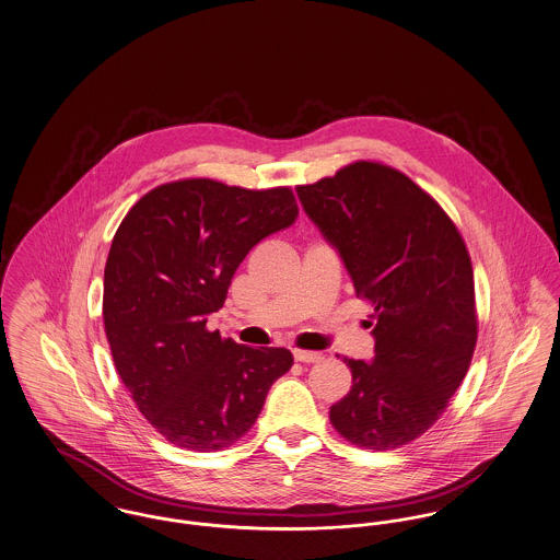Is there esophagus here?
I'll use <instances>...</instances> for the list:
<instances>
[{"label":"esophagus","mask_w":560,"mask_h":560,"mask_svg":"<svg viewBox=\"0 0 560 560\" xmlns=\"http://www.w3.org/2000/svg\"><path fill=\"white\" fill-rule=\"evenodd\" d=\"M293 359L300 363H319L323 361V354L313 350H293Z\"/></svg>","instance_id":"obj_1"}]
</instances>
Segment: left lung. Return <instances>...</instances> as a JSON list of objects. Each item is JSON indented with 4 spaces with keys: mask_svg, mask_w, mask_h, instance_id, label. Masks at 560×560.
I'll return each instance as SVG.
<instances>
[{
    "mask_svg": "<svg viewBox=\"0 0 560 560\" xmlns=\"http://www.w3.org/2000/svg\"><path fill=\"white\" fill-rule=\"evenodd\" d=\"M295 192L375 306L373 359H345L352 388L329 420L359 447L411 443L441 418L477 345L464 240L428 192L382 163H350Z\"/></svg>",
    "mask_w": 560,
    "mask_h": 560,
    "instance_id": "obj_1",
    "label": "left lung"
}]
</instances>
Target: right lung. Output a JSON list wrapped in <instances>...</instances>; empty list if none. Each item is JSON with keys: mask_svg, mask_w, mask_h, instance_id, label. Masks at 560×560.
I'll list each match as a JSON object with an SVG mask.
<instances>
[{"mask_svg": "<svg viewBox=\"0 0 560 560\" xmlns=\"http://www.w3.org/2000/svg\"><path fill=\"white\" fill-rule=\"evenodd\" d=\"M295 218L288 187L190 178L153 188L119 224L103 295L110 354L140 413L176 447L233 445L290 372L288 348L241 347L206 323L249 249Z\"/></svg>", "mask_w": 560, "mask_h": 560, "instance_id": "1", "label": "right lung"}]
</instances>
